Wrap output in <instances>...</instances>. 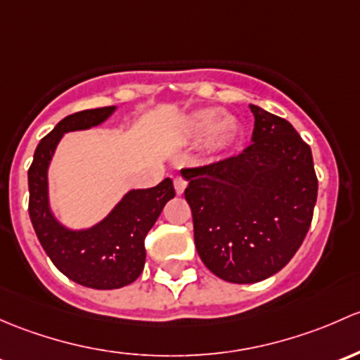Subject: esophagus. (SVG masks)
Segmentation results:
<instances>
[{
    "instance_id": "esophagus-1",
    "label": "esophagus",
    "mask_w": 360,
    "mask_h": 360,
    "mask_svg": "<svg viewBox=\"0 0 360 360\" xmlns=\"http://www.w3.org/2000/svg\"><path fill=\"white\" fill-rule=\"evenodd\" d=\"M173 185H175V192L176 194H184V191L187 188V180L181 179V176H176L175 180H173Z\"/></svg>"
}]
</instances>
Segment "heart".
Here are the masks:
<instances>
[{
  "instance_id": "heart-1",
  "label": "heart",
  "mask_w": 360,
  "mask_h": 360,
  "mask_svg": "<svg viewBox=\"0 0 360 360\" xmlns=\"http://www.w3.org/2000/svg\"><path fill=\"white\" fill-rule=\"evenodd\" d=\"M188 131L194 136H207V146L218 153L234 143L239 135V123L232 116H220L217 109H202L192 114Z\"/></svg>"
}]
</instances>
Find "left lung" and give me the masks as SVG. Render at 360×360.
<instances>
[{"instance_id": "left-lung-1", "label": "left lung", "mask_w": 360, "mask_h": 360, "mask_svg": "<svg viewBox=\"0 0 360 360\" xmlns=\"http://www.w3.org/2000/svg\"><path fill=\"white\" fill-rule=\"evenodd\" d=\"M250 109L253 143L243 153L181 168L195 250L214 276L236 284L258 283L288 265L317 201L309 143L283 117Z\"/></svg>"}]
</instances>
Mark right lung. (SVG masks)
I'll use <instances>...</instances> for the list:
<instances>
[{"mask_svg": "<svg viewBox=\"0 0 360 360\" xmlns=\"http://www.w3.org/2000/svg\"><path fill=\"white\" fill-rule=\"evenodd\" d=\"M114 109L100 107L64 117L38 143L27 172L29 217L43 250L64 276L94 290L123 288L142 274L147 232L175 198L172 179H165L153 188L129 191L105 220L88 231H68L55 220L48 207L46 169L58 140L68 131L100 124Z\"/></svg>", "mask_w": 360, "mask_h": 360, "instance_id": "add662e5", "label": "right lung"}]
</instances>
